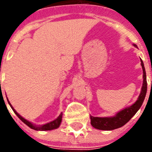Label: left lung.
Listing matches in <instances>:
<instances>
[{
    "label": "left lung",
    "mask_w": 152,
    "mask_h": 152,
    "mask_svg": "<svg viewBox=\"0 0 152 152\" xmlns=\"http://www.w3.org/2000/svg\"><path fill=\"white\" fill-rule=\"evenodd\" d=\"M134 46L137 47L136 45H134ZM140 62H141L142 72H143V83H142V90L138 99L136 101L134 104L127 107V108L124 109L123 110L119 112L118 113L116 114L115 116H113V117L99 118L90 116L91 125L94 128L101 130H113L120 128V127L125 125L140 108L142 102L145 99L147 91L146 75H145V67H144L142 59H140Z\"/></svg>",
    "instance_id": "obj_1"
}]
</instances>
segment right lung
I'll use <instances>...</instances> for the list:
<instances>
[{"label":"right lung","instance_id":"add662e5","mask_svg":"<svg viewBox=\"0 0 152 152\" xmlns=\"http://www.w3.org/2000/svg\"><path fill=\"white\" fill-rule=\"evenodd\" d=\"M7 101H9L8 99H7ZM9 102V104H10V107H12V110H13L14 113H15V114L17 115V116H18V117L20 119V120L22 121L23 122L24 124H26L27 126H28L30 127V128L33 129H34V130H37V131H38V130H39V131H45V130L54 129L58 128V127L59 126V125H60V124H61V121H62V113H61L60 115H59V117H58L57 118L55 119V120L53 121L50 122V123H48V124H45V125H43V126H37L33 125V124L31 123V122H29L27 120H26V119L23 118V117H21V116L20 115L18 114V113H17L16 111H15V109H14L13 107H12V106L10 104V102Z\"/></svg>","mask_w":152,"mask_h":152}]
</instances>
